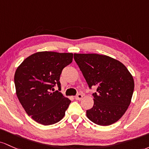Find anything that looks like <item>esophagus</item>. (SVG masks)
<instances>
[{"label": "esophagus", "instance_id": "34e87169", "mask_svg": "<svg viewBox=\"0 0 149 149\" xmlns=\"http://www.w3.org/2000/svg\"><path fill=\"white\" fill-rule=\"evenodd\" d=\"M82 97H83L82 94H81V93H79V94H77L76 96L74 97V98L76 100H81V98H82Z\"/></svg>", "mask_w": 149, "mask_h": 149}]
</instances>
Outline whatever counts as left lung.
Segmentation results:
<instances>
[{
	"instance_id": "obj_1",
	"label": "left lung",
	"mask_w": 149,
	"mask_h": 149,
	"mask_svg": "<svg viewBox=\"0 0 149 149\" xmlns=\"http://www.w3.org/2000/svg\"><path fill=\"white\" fill-rule=\"evenodd\" d=\"M74 61L93 93V106L86 116L95 124L107 126L116 123L127 110L132 97V75L121 62L105 55L74 53Z\"/></svg>"
}]
</instances>
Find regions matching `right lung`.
I'll list each match as a JSON object with an SVG mask.
<instances>
[{
  "mask_svg": "<svg viewBox=\"0 0 149 149\" xmlns=\"http://www.w3.org/2000/svg\"><path fill=\"white\" fill-rule=\"evenodd\" d=\"M72 58V53L41 51L27 57L17 68V96L26 114L36 123L53 125L65 115L71 101L58 91H51L56 84L61 87L62 70Z\"/></svg>",
  "mask_w": 149,
  "mask_h": 149,
  "instance_id": "right-lung-1",
  "label": "right lung"
}]
</instances>
